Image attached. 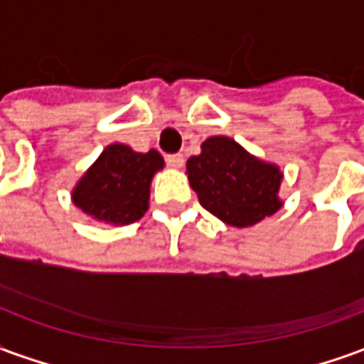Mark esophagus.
I'll list each match as a JSON object with an SVG mask.
<instances>
[{
    "label": "esophagus",
    "mask_w": 364,
    "mask_h": 364,
    "mask_svg": "<svg viewBox=\"0 0 364 364\" xmlns=\"http://www.w3.org/2000/svg\"><path fill=\"white\" fill-rule=\"evenodd\" d=\"M166 161L171 167H181L183 166V156H181V154H169V156H166Z\"/></svg>",
    "instance_id": "34e87169"
}]
</instances>
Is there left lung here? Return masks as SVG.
<instances>
[{
	"label": "left lung",
	"mask_w": 364,
	"mask_h": 364,
	"mask_svg": "<svg viewBox=\"0 0 364 364\" xmlns=\"http://www.w3.org/2000/svg\"><path fill=\"white\" fill-rule=\"evenodd\" d=\"M187 175L200 205L236 228L253 226L282 206V173L228 136H210L187 159Z\"/></svg>",
	"instance_id": "1"
}]
</instances>
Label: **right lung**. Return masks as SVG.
<instances>
[{"label": "right lung", "instance_id": "obj_1", "mask_svg": "<svg viewBox=\"0 0 364 364\" xmlns=\"http://www.w3.org/2000/svg\"><path fill=\"white\" fill-rule=\"evenodd\" d=\"M164 167L156 150L134 151L124 144L107 146L72 191L77 208L105 224L122 226L148 210L151 177Z\"/></svg>", "mask_w": 364, "mask_h": 364}]
</instances>
